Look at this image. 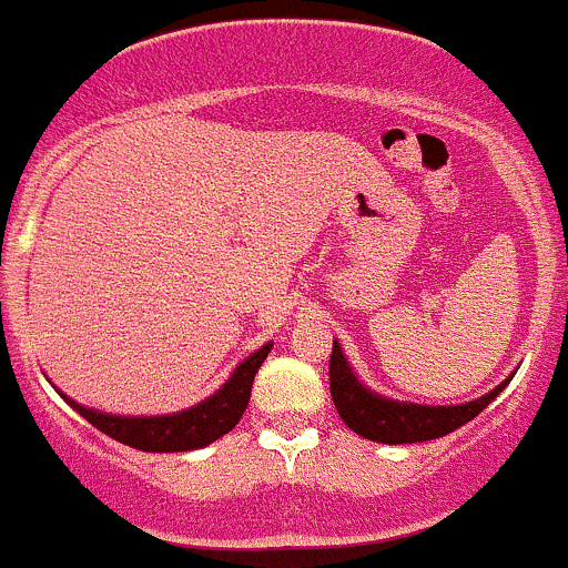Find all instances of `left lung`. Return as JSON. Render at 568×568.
I'll use <instances>...</instances> for the list:
<instances>
[{
    "mask_svg": "<svg viewBox=\"0 0 568 568\" xmlns=\"http://www.w3.org/2000/svg\"><path fill=\"white\" fill-rule=\"evenodd\" d=\"M508 382H511V376H508L506 382H500L495 390H489L475 400H467V404H406V400H393L368 390V387L354 376L352 365L343 357L341 343L332 341L329 390L332 400H335L337 406V415L343 417V423H346L352 432H357L359 437L365 439H374V443L404 445L445 437V434L456 432L464 423L473 420L475 415H480V412L503 393V387H506Z\"/></svg>",
    "mask_w": 568,
    "mask_h": 568,
    "instance_id": "obj_1",
    "label": "left lung"
}]
</instances>
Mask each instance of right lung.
Returning a JSON list of instances; mask_svg holds the SVG:
<instances>
[{
  "mask_svg": "<svg viewBox=\"0 0 568 568\" xmlns=\"http://www.w3.org/2000/svg\"><path fill=\"white\" fill-rule=\"evenodd\" d=\"M272 352V343L252 352L244 363L236 365L231 379L220 387L211 398L200 400L192 409L175 412V415H153V417H123V415H106V412L88 409V406L77 404L68 395L62 398L79 412L88 423H93L99 432L106 437L118 439V443L129 445V448L148 450V454H178V450H197L211 445L214 439L225 437L239 420H242L244 409L250 404L252 382H255L257 368L263 359Z\"/></svg>",
  "mask_w": 568,
  "mask_h": 568,
  "instance_id": "1",
  "label": "right lung"
}]
</instances>
